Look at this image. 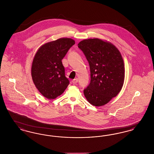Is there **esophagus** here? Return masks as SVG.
I'll return each instance as SVG.
<instances>
[{"label": "esophagus", "mask_w": 154, "mask_h": 154, "mask_svg": "<svg viewBox=\"0 0 154 154\" xmlns=\"http://www.w3.org/2000/svg\"><path fill=\"white\" fill-rule=\"evenodd\" d=\"M78 81H79L78 79H77V78H75V79H74V80H72V82H73V84H76V83L78 82Z\"/></svg>", "instance_id": "esophagus-1"}]
</instances>
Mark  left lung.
Masks as SVG:
<instances>
[{
	"label": "left lung",
	"mask_w": 154,
	"mask_h": 154,
	"mask_svg": "<svg viewBox=\"0 0 154 154\" xmlns=\"http://www.w3.org/2000/svg\"><path fill=\"white\" fill-rule=\"evenodd\" d=\"M78 47L84 54L90 67L91 81L84 89L88 102L95 106L107 104L123 86L124 60L117 48L99 38L84 40Z\"/></svg>",
	"instance_id": "1"
}]
</instances>
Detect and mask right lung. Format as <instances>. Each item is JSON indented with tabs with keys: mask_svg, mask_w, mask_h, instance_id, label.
<instances>
[{
	"mask_svg": "<svg viewBox=\"0 0 154 154\" xmlns=\"http://www.w3.org/2000/svg\"><path fill=\"white\" fill-rule=\"evenodd\" d=\"M75 44L73 39L61 38L42 45L33 59L32 77L38 91L48 99L62 94L69 84L62 60Z\"/></svg>",
	"mask_w": 154,
	"mask_h": 154,
	"instance_id": "obj_1",
	"label": "right lung"
}]
</instances>
